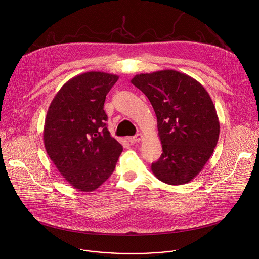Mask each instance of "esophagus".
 Returning <instances> with one entry per match:
<instances>
[{
    "mask_svg": "<svg viewBox=\"0 0 259 259\" xmlns=\"http://www.w3.org/2000/svg\"><path fill=\"white\" fill-rule=\"evenodd\" d=\"M141 139H142V134H141V133H138V134H136L135 136H133L132 138H130V141H132V142H134V143H137V142H140Z\"/></svg>",
    "mask_w": 259,
    "mask_h": 259,
    "instance_id": "obj_1",
    "label": "esophagus"
}]
</instances>
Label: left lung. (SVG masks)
<instances>
[{
    "instance_id": "left-lung-1",
    "label": "left lung",
    "mask_w": 259,
    "mask_h": 259,
    "mask_svg": "<svg viewBox=\"0 0 259 259\" xmlns=\"http://www.w3.org/2000/svg\"><path fill=\"white\" fill-rule=\"evenodd\" d=\"M131 83L152 103L163 153L152 164L155 176L170 186L190 182L204 168L219 137L213 101L195 79L173 69L136 75Z\"/></svg>"
}]
</instances>
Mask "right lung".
<instances>
[{
	"instance_id": "1",
	"label": "right lung",
	"mask_w": 259,
	"mask_h": 259,
	"mask_svg": "<svg viewBox=\"0 0 259 259\" xmlns=\"http://www.w3.org/2000/svg\"><path fill=\"white\" fill-rule=\"evenodd\" d=\"M119 80L88 71L67 81L54 96L44 126L46 152L72 188L92 192L112 175L123 146L110 136L103 109Z\"/></svg>"
}]
</instances>
